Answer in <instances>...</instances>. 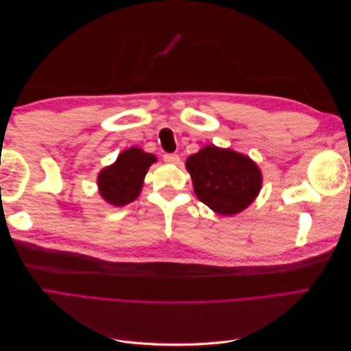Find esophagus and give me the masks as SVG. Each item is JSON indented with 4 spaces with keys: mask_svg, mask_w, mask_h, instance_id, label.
<instances>
[{
    "mask_svg": "<svg viewBox=\"0 0 351 351\" xmlns=\"http://www.w3.org/2000/svg\"><path fill=\"white\" fill-rule=\"evenodd\" d=\"M164 161H165L167 164L177 165V164H180V156L176 155V154H165V155H164Z\"/></svg>",
    "mask_w": 351,
    "mask_h": 351,
    "instance_id": "esophagus-1",
    "label": "esophagus"
}]
</instances>
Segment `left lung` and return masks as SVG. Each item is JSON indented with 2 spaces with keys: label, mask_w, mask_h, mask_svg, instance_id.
Instances as JSON below:
<instances>
[{
  "label": "left lung",
  "mask_w": 351,
  "mask_h": 351,
  "mask_svg": "<svg viewBox=\"0 0 351 351\" xmlns=\"http://www.w3.org/2000/svg\"><path fill=\"white\" fill-rule=\"evenodd\" d=\"M195 193L219 215L231 217L249 208L262 189V171L247 155L206 145L186 161Z\"/></svg>",
  "instance_id": "1"
}]
</instances>
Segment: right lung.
I'll use <instances>...</instances> for the list:
<instances>
[{"instance_id":"obj_1","label":"right lung","mask_w":351,"mask_h":351,"mask_svg":"<svg viewBox=\"0 0 351 351\" xmlns=\"http://www.w3.org/2000/svg\"><path fill=\"white\" fill-rule=\"evenodd\" d=\"M156 161L155 155L137 146L123 151L98 174L97 184L101 197L117 208L132 204L142 192L147 169Z\"/></svg>"}]
</instances>
